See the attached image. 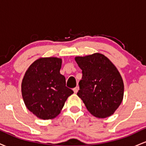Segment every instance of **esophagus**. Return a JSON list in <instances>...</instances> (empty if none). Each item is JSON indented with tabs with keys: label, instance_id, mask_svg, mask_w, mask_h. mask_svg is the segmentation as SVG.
<instances>
[{
	"label": "esophagus",
	"instance_id": "34e87169",
	"mask_svg": "<svg viewBox=\"0 0 146 146\" xmlns=\"http://www.w3.org/2000/svg\"><path fill=\"white\" fill-rule=\"evenodd\" d=\"M78 90H79V87L78 86H76V87H75V88H73V91H74L75 93H78Z\"/></svg>",
	"mask_w": 146,
	"mask_h": 146
}]
</instances>
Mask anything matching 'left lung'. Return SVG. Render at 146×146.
<instances>
[{"instance_id":"left-lung-1","label":"left lung","mask_w":146,"mask_h":146,"mask_svg":"<svg viewBox=\"0 0 146 146\" xmlns=\"http://www.w3.org/2000/svg\"><path fill=\"white\" fill-rule=\"evenodd\" d=\"M75 61L82 71L77 95L93 116L106 118L113 115L123 97L124 86L119 72L101 53L76 57Z\"/></svg>"}]
</instances>
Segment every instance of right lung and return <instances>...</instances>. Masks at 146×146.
Wrapping results in <instances>:
<instances>
[{"label":"right lung","mask_w":146,"mask_h":146,"mask_svg":"<svg viewBox=\"0 0 146 146\" xmlns=\"http://www.w3.org/2000/svg\"><path fill=\"white\" fill-rule=\"evenodd\" d=\"M62 60L44 58L37 60L25 73L22 95L27 108L42 119L59 115L65 102L73 91L66 86V79L60 74Z\"/></svg>","instance_id":"obj_1"}]
</instances>
